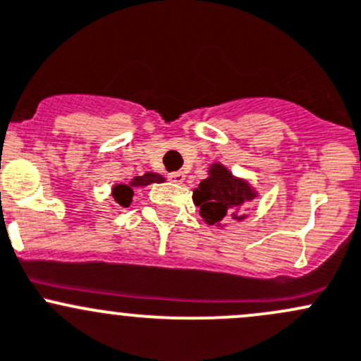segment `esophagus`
I'll return each instance as SVG.
<instances>
[{
    "label": "esophagus",
    "instance_id": "obj_1",
    "mask_svg": "<svg viewBox=\"0 0 361 361\" xmlns=\"http://www.w3.org/2000/svg\"><path fill=\"white\" fill-rule=\"evenodd\" d=\"M169 178L171 181H173V183H183V180H185V174L181 173V171H174V173H169Z\"/></svg>",
    "mask_w": 361,
    "mask_h": 361
}]
</instances>
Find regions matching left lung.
Listing matches in <instances>:
<instances>
[{"mask_svg": "<svg viewBox=\"0 0 361 361\" xmlns=\"http://www.w3.org/2000/svg\"><path fill=\"white\" fill-rule=\"evenodd\" d=\"M257 195L248 180L234 176L224 164L214 162L207 169L206 180L194 190L192 199L207 225L221 227L227 220H246L248 214L241 213V207L257 199Z\"/></svg>", "mask_w": 361, "mask_h": 361, "instance_id": "left-lung-1", "label": "left lung"}]
</instances>
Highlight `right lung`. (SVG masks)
<instances>
[{"label": "right lung", "instance_id": "obj_1", "mask_svg": "<svg viewBox=\"0 0 361 361\" xmlns=\"http://www.w3.org/2000/svg\"><path fill=\"white\" fill-rule=\"evenodd\" d=\"M162 181H166V178H164L162 174L152 173L150 171V173H145L143 176H134L133 180L127 181L126 185L123 183L115 185L111 190V195L118 206L129 207L130 202H133L134 190H137V188H141V187H148V185H152V183H162Z\"/></svg>", "mask_w": 361, "mask_h": 361}]
</instances>
